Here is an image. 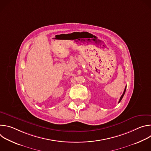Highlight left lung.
<instances>
[{
    "mask_svg": "<svg viewBox=\"0 0 151 151\" xmlns=\"http://www.w3.org/2000/svg\"><path fill=\"white\" fill-rule=\"evenodd\" d=\"M126 87H125V89H124V93H123L122 95L121 96V97H120V99H119V103L121 101V100H122V99L123 96H124V94H125V91H126Z\"/></svg>",
    "mask_w": 151,
    "mask_h": 151,
    "instance_id": "8db88e82",
    "label": "left lung"
}]
</instances>
